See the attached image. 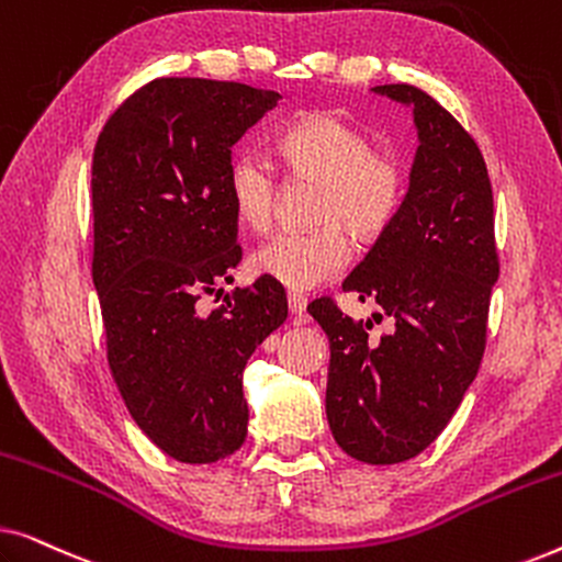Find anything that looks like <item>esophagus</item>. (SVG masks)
<instances>
[{
	"label": "esophagus",
	"instance_id": "esophagus-1",
	"mask_svg": "<svg viewBox=\"0 0 562 562\" xmlns=\"http://www.w3.org/2000/svg\"><path fill=\"white\" fill-rule=\"evenodd\" d=\"M289 312L291 317H296L302 322L306 317V296L296 294V291H289Z\"/></svg>",
	"mask_w": 562,
	"mask_h": 562
}]
</instances>
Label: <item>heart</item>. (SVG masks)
<instances>
[{"mask_svg": "<svg viewBox=\"0 0 562 562\" xmlns=\"http://www.w3.org/2000/svg\"><path fill=\"white\" fill-rule=\"evenodd\" d=\"M276 148L291 173L319 181L314 220L322 227L271 237L252 250L250 268L291 291H310L350 260L345 229L358 240L386 233L404 202V168L333 112H310L291 122ZM227 196L240 225L266 229L279 196L273 168L256 153L235 156L227 168Z\"/></svg>", "mask_w": 562, "mask_h": 562, "instance_id": "obj_1", "label": "heart"}]
</instances>
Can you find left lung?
I'll return each mask as SVG.
<instances>
[{
    "mask_svg": "<svg viewBox=\"0 0 562 562\" xmlns=\"http://www.w3.org/2000/svg\"><path fill=\"white\" fill-rule=\"evenodd\" d=\"M371 91L409 106L419 145L398 214L342 291L379 304L394 327L371 337V319L352 322L329 299L306 312L329 340L333 437L360 463L394 465L435 442L479 373L498 256L494 194L473 137L417 87Z\"/></svg>",
    "mask_w": 562,
    "mask_h": 562,
    "instance_id": "1",
    "label": "left lung"
}]
</instances>
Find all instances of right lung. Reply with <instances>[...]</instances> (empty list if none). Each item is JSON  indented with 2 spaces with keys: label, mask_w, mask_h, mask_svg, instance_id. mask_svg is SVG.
Listing matches in <instances>:
<instances>
[{
  "label": "right lung",
  "mask_w": 562,
  "mask_h": 562,
  "mask_svg": "<svg viewBox=\"0 0 562 562\" xmlns=\"http://www.w3.org/2000/svg\"><path fill=\"white\" fill-rule=\"evenodd\" d=\"M279 99L235 81L156 79L94 148L91 279L110 368L135 425L181 463H217L245 442V363L289 314L263 276L222 310H196L240 260L233 145Z\"/></svg>",
  "instance_id": "add662e5"
}]
</instances>
